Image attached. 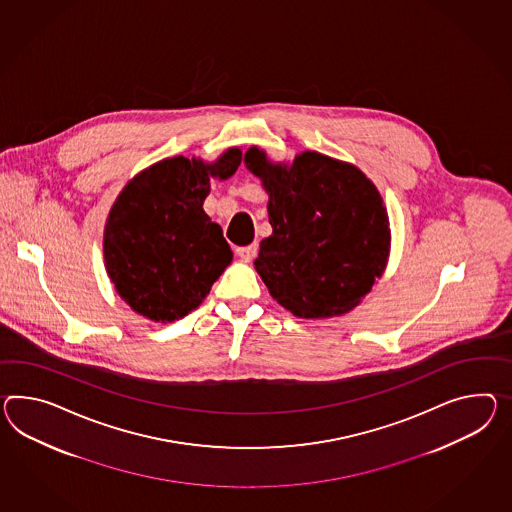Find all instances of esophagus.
<instances>
[{"label":"esophagus","instance_id":"1","mask_svg":"<svg viewBox=\"0 0 512 512\" xmlns=\"http://www.w3.org/2000/svg\"><path fill=\"white\" fill-rule=\"evenodd\" d=\"M237 255L242 259V261L250 262L251 259H255V255H257V244H250V246L237 248Z\"/></svg>","mask_w":512,"mask_h":512}]
</instances>
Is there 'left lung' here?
<instances>
[{"mask_svg": "<svg viewBox=\"0 0 512 512\" xmlns=\"http://www.w3.org/2000/svg\"><path fill=\"white\" fill-rule=\"evenodd\" d=\"M244 163L270 194L274 231L253 264L272 298L300 318L338 316L359 305L383 274L390 246L374 183L316 151L287 166L251 148Z\"/></svg>", "mask_w": 512, "mask_h": 512, "instance_id": "8db88e82", "label": "left lung"}]
</instances>
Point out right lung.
I'll return each instance as SVG.
<instances>
[{"mask_svg":"<svg viewBox=\"0 0 512 512\" xmlns=\"http://www.w3.org/2000/svg\"><path fill=\"white\" fill-rule=\"evenodd\" d=\"M242 153L214 164L174 157L131 179L103 235L105 268L120 298L153 322L194 311L233 259L222 227L203 211L211 177L237 172Z\"/></svg>","mask_w":512,"mask_h":512,"instance_id":"add662e5","label":"right lung"}]
</instances>
